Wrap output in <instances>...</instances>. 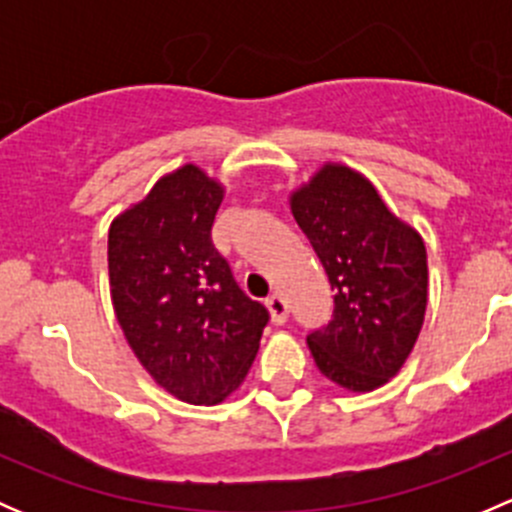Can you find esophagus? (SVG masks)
<instances>
[{"label": "esophagus", "instance_id": "obj_1", "mask_svg": "<svg viewBox=\"0 0 512 512\" xmlns=\"http://www.w3.org/2000/svg\"><path fill=\"white\" fill-rule=\"evenodd\" d=\"M265 304H267V312H270L272 322H275V324H285L287 322L289 309H287V302L280 297V294H272V297H267Z\"/></svg>", "mask_w": 512, "mask_h": 512}]
</instances>
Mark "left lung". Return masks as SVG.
<instances>
[{
  "label": "left lung",
  "mask_w": 512,
  "mask_h": 512,
  "mask_svg": "<svg viewBox=\"0 0 512 512\" xmlns=\"http://www.w3.org/2000/svg\"><path fill=\"white\" fill-rule=\"evenodd\" d=\"M289 208L334 289L332 319L307 334L309 352L334 384L379 389L399 374L421 332L426 245L347 165H324L294 190Z\"/></svg>",
  "instance_id": "8db88e82"
}]
</instances>
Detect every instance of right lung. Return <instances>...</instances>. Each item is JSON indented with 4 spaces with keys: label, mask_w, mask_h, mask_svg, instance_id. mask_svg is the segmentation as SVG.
Segmentation results:
<instances>
[{
    "label": "right lung",
    "mask_w": 512,
    "mask_h": 512,
    "mask_svg": "<svg viewBox=\"0 0 512 512\" xmlns=\"http://www.w3.org/2000/svg\"><path fill=\"white\" fill-rule=\"evenodd\" d=\"M223 185L188 163L108 230L116 319L143 369L175 399L220 404L242 384L270 314L213 245Z\"/></svg>",
    "instance_id": "add662e5"
}]
</instances>
